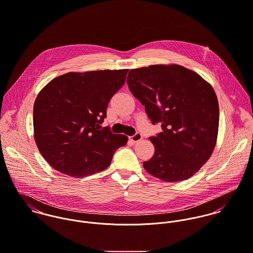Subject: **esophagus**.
I'll return each instance as SVG.
<instances>
[{
	"instance_id": "esophagus-1",
	"label": "esophagus",
	"mask_w": 253,
	"mask_h": 253,
	"mask_svg": "<svg viewBox=\"0 0 253 253\" xmlns=\"http://www.w3.org/2000/svg\"><path fill=\"white\" fill-rule=\"evenodd\" d=\"M143 139V136H142V134L141 133H136V134H134L133 136H131L130 137V140L133 142V143H138L139 141H141Z\"/></svg>"
}]
</instances>
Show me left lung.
<instances>
[{
  "label": "left lung",
  "mask_w": 253,
  "mask_h": 253,
  "mask_svg": "<svg viewBox=\"0 0 253 253\" xmlns=\"http://www.w3.org/2000/svg\"><path fill=\"white\" fill-rule=\"evenodd\" d=\"M127 84L152 124L162 128L150 138L155 150L144 162L147 172L165 182L191 178L216 145L219 104L211 85L178 64L131 69Z\"/></svg>",
  "instance_id": "left-lung-1"
}]
</instances>
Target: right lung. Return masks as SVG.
<instances>
[{
    "label": "right lung",
    "instance_id": "add662e5",
    "mask_svg": "<svg viewBox=\"0 0 253 253\" xmlns=\"http://www.w3.org/2000/svg\"><path fill=\"white\" fill-rule=\"evenodd\" d=\"M128 69L68 72L52 79L33 108L34 139L53 169L81 178L107 168L124 135L100 130L107 104L124 85Z\"/></svg>",
    "mask_w": 253,
    "mask_h": 253
}]
</instances>
